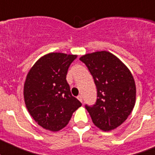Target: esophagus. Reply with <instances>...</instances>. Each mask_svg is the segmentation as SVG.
<instances>
[{
	"mask_svg": "<svg viewBox=\"0 0 155 155\" xmlns=\"http://www.w3.org/2000/svg\"><path fill=\"white\" fill-rule=\"evenodd\" d=\"M77 98L79 99V100L80 101L82 102V101H83V98H82V96L81 95V94H79V95L78 96V97H77Z\"/></svg>",
	"mask_w": 155,
	"mask_h": 155,
	"instance_id": "34e87169",
	"label": "esophagus"
}]
</instances>
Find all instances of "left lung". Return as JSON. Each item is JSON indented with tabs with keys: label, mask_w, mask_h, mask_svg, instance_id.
<instances>
[{
	"label": "left lung",
	"mask_w": 155,
	"mask_h": 155,
	"mask_svg": "<svg viewBox=\"0 0 155 155\" xmlns=\"http://www.w3.org/2000/svg\"><path fill=\"white\" fill-rule=\"evenodd\" d=\"M94 79L97 88L94 104L85 107L94 125L110 131L123 124L134 107L136 84L129 69L107 51L88 54L79 58Z\"/></svg>",
	"instance_id": "obj_1"
}]
</instances>
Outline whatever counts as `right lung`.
Listing matches in <instances>:
<instances>
[{
	"mask_svg": "<svg viewBox=\"0 0 155 155\" xmlns=\"http://www.w3.org/2000/svg\"><path fill=\"white\" fill-rule=\"evenodd\" d=\"M76 55L50 53L40 58L26 76L24 99L30 115L41 127L53 132L67 125L82 103L73 97L67 82Z\"/></svg>",
	"mask_w": 155,
	"mask_h": 155,
	"instance_id": "right-lung-1",
	"label": "right lung"
}]
</instances>
